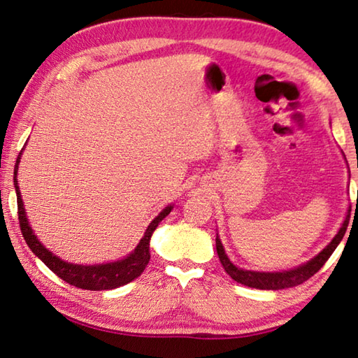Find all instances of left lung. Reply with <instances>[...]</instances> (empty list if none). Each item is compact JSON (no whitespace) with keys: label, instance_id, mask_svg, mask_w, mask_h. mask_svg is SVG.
<instances>
[{"label":"left lung","instance_id":"1","mask_svg":"<svg viewBox=\"0 0 358 358\" xmlns=\"http://www.w3.org/2000/svg\"><path fill=\"white\" fill-rule=\"evenodd\" d=\"M348 224H349V215L346 217V221H344L343 227L339 229V232L336 234V237L330 241V245L327 246L324 251H320L317 256L311 259L308 264L299 266V268L282 271V273H260V271H250V270L238 268V266H235L232 262H230L227 254L224 252L221 240L217 237H216V251H217V256H220L224 270H226L227 275L237 282L245 284L248 287H256V289H264V290L287 289V287L299 286V284L308 281L313 275H316L317 271L322 268L324 264L333 254V251L336 250L339 241L343 240L344 234H346Z\"/></svg>","mask_w":358,"mask_h":358}]
</instances>
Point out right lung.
I'll use <instances>...</instances> for the list:
<instances>
[{
  "label": "right lung",
  "instance_id": "1",
  "mask_svg": "<svg viewBox=\"0 0 358 358\" xmlns=\"http://www.w3.org/2000/svg\"><path fill=\"white\" fill-rule=\"evenodd\" d=\"M20 155L22 153H19V157H17L14 175H17V169H19ZM14 185H15V192H17V213H19L20 230H22L23 238L27 241V245L29 246V250H31L36 256H38L42 262H44L48 268L53 271V273L62 278L63 281L69 282L71 286H76L78 289H87V290L117 289L120 286H124V284L131 282L132 280H136L137 276H141L142 271L145 270V266H147L150 262L151 234L155 232L157 224L164 220L172 210V207H166L153 221L150 222L148 229L145 230V235L141 240V243L137 245L134 252H131L126 259L118 260V262H112V264L83 266V265L64 262V260L53 256L50 251L45 250V248L39 243V240L36 238L31 227L28 226L25 208H23L19 185H17L15 177H14Z\"/></svg>",
  "mask_w": 358,
  "mask_h": 358
}]
</instances>
